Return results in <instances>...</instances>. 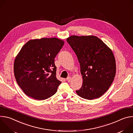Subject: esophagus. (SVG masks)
<instances>
[{
  "mask_svg": "<svg viewBox=\"0 0 133 133\" xmlns=\"http://www.w3.org/2000/svg\"><path fill=\"white\" fill-rule=\"evenodd\" d=\"M66 80L68 82H70V81H71V77H68L67 78H66Z\"/></svg>",
  "mask_w": 133,
  "mask_h": 133,
  "instance_id": "esophagus-1",
  "label": "esophagus"
}]
</instances>
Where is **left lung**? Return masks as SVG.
<instances>
[{"label":"left lung","instance_id":"1","mask_svg":"<svg viewBox=\"0 0 133 133\" xmlns=\"http://www.w3.org/2000/svg\"><path fill=\"white\" fill-rule=\"evenodd\" d=\"M67 42L77 55L83 79L76 90L81 97L98 98L108 89L116 74V63L112 51L94 36H71Z\"/></svg>","mask_w":133,"mask_h":133}]
</instances>
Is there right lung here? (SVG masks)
<instances>
[{"label": "right lung", "instance_id": "1", "mask_svg": "<svg viewBox=\"0 0 133 133\" xmlns=\"http://www.w3.org/2000/svg\"><path fill=\"white\" fill-rule=\"evenodd\" d=\"M64 42L56 38L28 41L14 62L15 77L27 95L45 100L57 92L61 82L56 78L55 58Z\"/></svg>", "mask_w": 133, "mask_h": 133}]
</instances>
